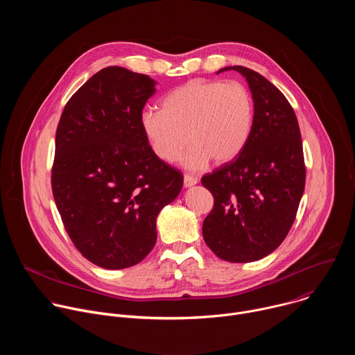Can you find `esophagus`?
<instances>
[{
	"instance_id": "34e87169",
	"label": "esophagus",
	"mask_w": 355,
	"mask_h": 355,
	"mask_svg": "<svg viewBox=\"0 0 355 355\" xmlns=\"http://www.w3.org/2000/svg\"><path fill=\"white\" fill-rule=\"evenodd\" d=\"M198 184V178L193 177V175H189V174H185L184 175V187L185 188H189V187H193Z\"/></svg>"
}]
</instances>
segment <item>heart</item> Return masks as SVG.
Wrapping results in <instances>:
<instances>
[{
	"label": "heart",
	"instance_id": "obj_1",
	"mask_svg": "<svg viewBox=\"0 0 355 355\" xmlns=\"http://www.w3.org/2000/svg\"><path fill=\"white\" fill-rule=\"evenodd\" d=\"M254 112V98L244 84L198 78L173 89L162 111H144L140 125L153 153L166 163L175 162L189 140L182 166L200 170L211 160L222 166L240 156Z\"/></svg>",
	"mask_w": 355,
	"mask_h": 355
}]
</instances>
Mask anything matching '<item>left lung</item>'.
I'll return each mask as SVG.
<instances>
[{
    "label": "left lung",
    "mask_w": 355,
    "mask_h": 355,
    "mask_svg": "<svg viewBox=\"0 0 355 355\" xmlns=\"http://www.w3.org/2000/svg\"><path fill=\"white\" fill-rule=\"evenodd\" d=\"M254 98V123L247 146L233 162L202 177L215 205L202 234L215 254L230 263L264 259L284 241L305 189V162L296 115L266 77L243 66Z\"/></svg>",
    "instance_id": "obj_1"
}]
</instances>
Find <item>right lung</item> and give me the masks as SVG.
<instances>
[{
  "label": "right lung",
  "mask_w": 355,
  "mask_h": 355,
  "mask_svg": "<svg viewBox=\"0 0 355 355\" xmlns=\"http://www.w3.org/2000/svg\"><path fill=\"white\" fill-rule=\"evenodd\" d=\"M156 84L125 67L103 69L69 99L58 126L56 207L77 250L107 270L148 254L160 211L182 188L180 171L153 153L141 130Z\"/></svg>",
  "instance_id": "1"
}]
</instances>
